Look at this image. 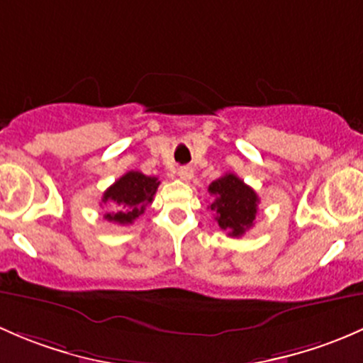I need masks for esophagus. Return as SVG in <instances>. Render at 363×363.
Returning a JSON list of instances; mask_svg holds the SVG:
<instances>
[{"instance_id":"1","label":"esophagus","mask_w":363,"mask_h":363,"mask_svg":"<svg viewBox=\"0 0 363 363\" xmlns=\"http://www.w3.org/2000/svg\"><path fill=\"white\" fill-rule=\"evenodd\" d=\"M177 174H179V177L184 179V181H189V179L193 177V169L191 167H181Z\"/></svg>"}]
</instances>
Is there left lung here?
I'll use <instances>...</instances> for the list:
<instances>
[{"mask_svg":"<svg viewBox=\"0 0 363 363\" xmlns=\"http://www.w3.org/2000/svg\"><path fill=\"white\" fill-rule=\"evenodd\" d=\"M208 193L216 198L211 203V211L216 212L220 230L238 238L254 226L259 196L242 179L235 174H224L208 186Z\"/></svg>","mask_w":363,"mask_h":363,"instance_id":"8db88e82","label":"left lung"}]
</instances>
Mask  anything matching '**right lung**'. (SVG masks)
Instances as JSON below:
<instances>
[{"label":"right lung","instance_id":"add662e5","mask_svg":"<svg viewBox=\"0 0 363 363\" xmlns=\"http://www.w3.org/2000/svg\"><path fill=\"white\" fill-rule=\"evenodd\" d=\"M158 186V177H150L135 170L127 172L104 191L102 203L111 207V212L106 213L104 219L121 226L132 224L137 217L143 216L147 205L152 203Z\"/></svg>","mask_w":363,"mask_h":363}]
</instances>
